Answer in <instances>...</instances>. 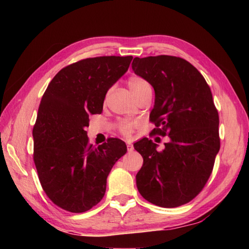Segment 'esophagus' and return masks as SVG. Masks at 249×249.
Here are the masks:
<instances>
[{
    "mask_svg": "<svg viewBox=\"0 0 249 249\" xmlns=\"http://www.w3.org/2000/svg\"><path fill=\"white\" fill-rule=\"evenodd\" d=\"M127 150H128V152H131L134 150V146H133V144L131 143H127Z\"/></svg>",
    "mask_w": 249,
    "mask_h": 249,
    "instance_id": "1",
    "label": "esophagus"
}]
</instances>
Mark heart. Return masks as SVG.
I'll list each match as a JSON object with an SVG mask.
<instances>
[{
  "instance_id": "heart-1",
  "label": "heart",
  "mask_w": 249,
  "mask_h": 249,
  "mask_svg": "<svg viewBox=\"0 0 249 249\" xmlns=\"http://www.w3.org/2000/svg\"><path fill=\"white\" fill-rule=\"evenodd\" d=\"M127 86L129 89L133 93L135 98L141 96L145 93L152 92V87L151 84L147 82L144 78H142L140 76H130L127 80ZM135 127V124L133 122H122L121 126H120V130L121 133L124 136H130L131 133H133V129Z\"/></svg>"
}]
</instances>
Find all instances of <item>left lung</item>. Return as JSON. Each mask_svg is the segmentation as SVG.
Wrapping results in <instances>:
<instances>
[{
  "label": "left lung",
  "instance_id": "8db88e82",
  "mask_svg": "<svg viewBox=\"0 0 249 249\" xmlns=\"http://www.w3.org/2000/svg\"><path fill=\"white\" fill-rule=\"evenodd\" d=\"M131 67L155 91L152 134L169 137L162 151L147 138L134 144L143 157L137 187L149 202L177 208L202 190L219 152V118L212 92L197 68L181 57H135Z\"/></svg>",
  "mask_w": 249,
  "mask_h": 249
}]
</instances>
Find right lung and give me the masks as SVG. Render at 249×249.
<instances>
[{"label":"right lung","mask_w":249,"mask_h":249,"mask_svg":"<svg viewBox=\"0 0 249 249\" xmlns=\"http://www.w3.org/2000/svg\"><path fill=\"white\" fill-rule=\"evenodd\" d=\"M131 60L112 55L73 63L56 73L40 100L34 162L46 195L68 212H87L103 199L111 169L127 152L118 138L94 147L86 128L89 114L102 113L106 94Z\"/></svg>","instance_id":"add662e5"}]
</instances>
